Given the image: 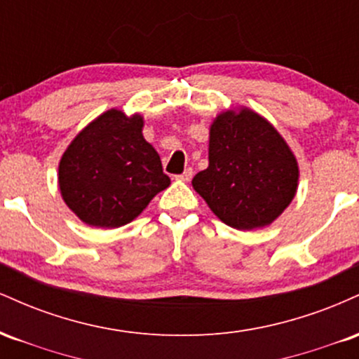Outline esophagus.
Returning a JSON list of instances; mask_svg holds the SVG:
<instances>
[{"label": "esophagus", "instance_id": "obj_1", "mask_svg": "<svg viewBox=\"0 0 359 359\" xmlns=\"http://www.w3.org/2000/svg\"><path fill=\"white\" fill-rule=\"evenodd\" d=\"M192 175H194L192 168H185V170L182 172V174H180V175H175V179H177V180H182V182H189V180L192 179Z\"/></svg>", "mask_w": 359, "mask_h": 359}]
</instances>
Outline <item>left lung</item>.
<instances>
[{
  "label": "left lung",
  "instance_id": "obj_1",
  "mask_svg": "<svg viewBox=\"0 0 359 359\" xmlns=\"http://www.w3.org/2000/svg\"><path fill=\"white\" fill-rule=\"evenodd\" d=\"M192 187L224 224L251 231L270 226L294 201L299 163L269 119L240 106L212 119L209 165Z\"/></svg>",
  "mask_w": 359,
  "mask_h": 359
}]
</instances>
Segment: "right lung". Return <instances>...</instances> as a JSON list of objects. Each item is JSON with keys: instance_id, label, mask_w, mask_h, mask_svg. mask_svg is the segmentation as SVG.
<instances>
[{"instance_id": "add662e5", "label": "right lung", "mask_w": 359, "mask_h": 359, "mask_svg": "<svg viewBox=\"0 0 359 359\" xmlns=\"http://www.w3.org/2000/svg\"><path fill=\"white\" fill-rule=\"evenodd\" d=\"M143 125L140 113L111 108L82 128L60 156V196L88 226H125L170 185Z\"/></svg>"}]
</instances>
